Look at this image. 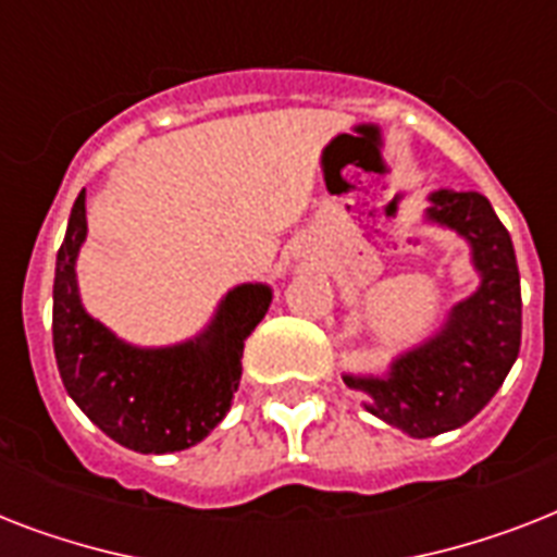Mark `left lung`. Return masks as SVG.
Listing matches in <instances>:
<instances>
[{"instance_id": "1", "label": "left lung", "mask_w": 557, "mask_h": 557, "mask_svg": "<svg viewBox=\"0 0 557 557\" xmlns=\"http://www.w3.org/2000/svg\"><path fill=\"white\" fill-rule=\"evenodd\" d=\"M428 219L471 243L480 288L450 309L422 347L398 356L384 379L344 375L367 410L416 440L462 428L483 410L520 352V274L509 231L480 193H431Z\"/></svg>"}]
</instances>
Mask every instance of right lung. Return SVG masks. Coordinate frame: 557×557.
<instances>
[{
    "instance_id": "obj_1",
    "label": "right lung",
    "mask_w": 557,
    "mask_h": 557,
    "mask_svg": "<svg viewBox=\"0 0 557 557\" xmlns=\"http://www.w3.org/2000/svg\"><path fill=\"white\" fill-rule=\"evenodd\" d=\"M86 239V190L74 201L54 274V356L65 393L107 433L138 454H170L201 442L231 410L243 375V347L265 318L271 288L227 292L199 338L164 349L129 347L77 295L74 260Z\"/></svg>"
}]
</instances>
